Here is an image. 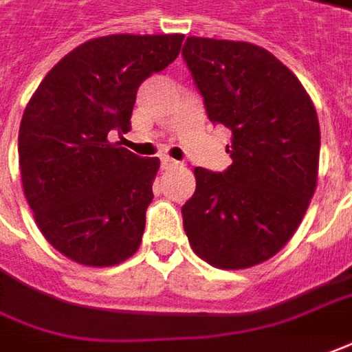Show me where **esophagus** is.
I'll return each mask as SVG.
<instances>
[{
  "mask_svg": "<svg viewBox=\"0 0 352 352\" xmlns=\"http://www.w3.org/2000/svg\"><path fill=\"white\" fill-rule=\"evenodd\" d=\"M179 166H181V162H177L173 157H162V167H164V169H173V167Z\"/></svg>",
  "mask_w": 352,
  "mask_h": 352,
  "instance_id": "esophagus-1",
  "label": "esophagus"
}]
</instances>
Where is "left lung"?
<instances>
[{"instance_id":"left-lung-1","label":"left lung","mask_w":352,"mask_h":352,"mask_svg":"<svg viewBox=\"0 0 352 352\" xmlns=\"http://www.w3.org/2000/svg\"><path fill=\"white\" fill-rule=\"evenodd\" d=\"M183 59L208 119L231 131L223 173L196 167L183 227L198 256L221 270L266 262L289 243L316 190L320 125L305 86L267 50L186 38Z\"/></svg>"}]
</instances>
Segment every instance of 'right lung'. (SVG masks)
Masks as SVG:
<instances>
[{
  "label": "right lung",
  "mask_w": 352,
  "mask_h": 352,
  "mask_svg": "<svg viewBox=\"0 0 352 352\" xmlns=\"http://www.w3.org/2000/svg\"><path fill=\"white\" fill-rule=\"evenodd\" d=\"M183 34H111L57 63L19 129L26 202L45 241L76 264L116 266L138 250L160 169L109 133L131 131L136 90L181 52Z\"/></svg>",
  "instance_id": "obj_1"
}]
</instances>
